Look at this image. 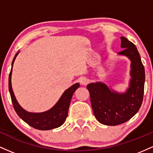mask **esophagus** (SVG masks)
I'll return each mask as SVG.
<instances>
[{"instance_id":"obj_1","label":"esophagus","mask_w":153,"mask_h":153,"mask_svg":"<svg viewBox=\"0 0 153 153\" xmlns=\"http://www.w3.org/2000/svg\"><path fill=\"white\" fill-rule=\"evenodd\" d=\"M79 82L82 85H87L88 84L89 80L88 79L86 78V77H81L79 79Z\"/></svg>"}]
</instances>
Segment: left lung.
Segmentation results:
<instances>
[{"label": "left lung", "mask_w": 153, "mask_h": 153, "mask_svg": "<svg viewBox=\"0 0 153 153\" xmlns=\"http://www.w3.org/2000/svg\"><path fill=\"white\" fill-rule=\"evenodd\" d=\"M121 47L124 49L118 54L127 56L131 61L129 88L125 93L118 94L101 82L87 86L95 118L108 126H116L131 119L143 100L145 74L140 53L135 45L126 37H121Z\"/></svg>", "instance_id": "left-lung-1"}]
</instances>
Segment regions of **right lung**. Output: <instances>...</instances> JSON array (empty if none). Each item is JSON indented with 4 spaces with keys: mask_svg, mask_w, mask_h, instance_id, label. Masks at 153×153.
Listing matches in <instances>:
<instances>
[{
    "mask_svg": "<svg viewBox=\"0 0 153 153\" xmlns=\"http://www.w3.org/2000/svg\"><path fill=\"white\" fill-rule=\"evenodd\" d=\"M17 54L18 53L15 55L13 58L12 65L14 62ZM11 72L12 67L9 74V78H8V89H9L13 108L18 116L27 124L39 130H50L61 126L65 122L68 116V108H69L72 95L76 89L79 88V84H74L65 91L57 103L49 111L43 113H39V114H33V113H29L25 111L17 102L11 87Z\"/></svg>",
    "mask_w": 153,
    "mask_h": 153,
    "instance_id": "add662e5",
    "label": "right lung"
}]
</instances>
